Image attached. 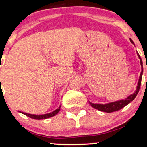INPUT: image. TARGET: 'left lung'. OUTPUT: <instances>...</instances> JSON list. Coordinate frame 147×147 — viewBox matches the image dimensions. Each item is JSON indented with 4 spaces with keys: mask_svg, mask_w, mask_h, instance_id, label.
Here are the masks:
<instances>
[{
    "mask_svg": "<svg viewBox=\"0 0 147 147\" xmlns=\"http://www.w3.org/2000/svg\"><path fill=\"white\" fill-rule=\"evenodd\" d=\"M130 41H131V43H133L132 40L130 39ZM138 57H139V59H140L142 72L140 73V79H139V81H138L137 89H136V90L135 91L134 93L129 96V97L125 99H122V100L117 101V102H115L112 103H109V104H92V103L89 102L92 107H93L94 109H97V110L100 111H103V112L112 113V112H115V111H117L120 110V109H122V108H124V106H126L127 104H129V103H131L133 99L136 98V97L137 96L138 92H139L140 90V88L141 82H142V72H143L142 61L140 56V55L138 53Z\"/></svg>",
    "mask_w": 147,
    "mask_h": 147,
    "instance_id": "8db88e82",
    "label": "left lung"
}]
</instances>
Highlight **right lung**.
I'll return each mask as SVG.
<instances>
[{"label":"right lung","mask_w":147,"mask_h":147,"mask_svg":"<svg viewBox=\"0 0 147 147\" xmlns=\"http://www.w3.org/2000/svg\"><path fill=\"white\" fill-rule=\"evenodd\" d=\"M60 108H61V106H59V109H57V110L53 111V112L50 113L45 114V115H36L28 114V113H22L25 115L28 116V117H29L30 118H32V119H47V118L53 117V116H55V115H57L59 113V111H60Z\"/></svg>","instance_id":"1"}]
</instances>
